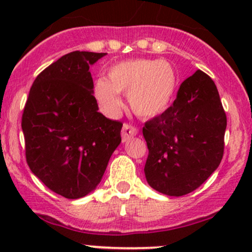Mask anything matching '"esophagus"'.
I'll use <instances>...</instances> for the list:
<instances>
[{
  "mask_svg": "<svg viewBox=\"0 0 252 252\" xmlns=\"http://www.w3.org/2000/svg\"><path fill=\"white\" fill-rule=\"evenodd\" d=\"M137 132H138V129L136 128V126H131V124H126V123L124 124L123 129H122V140H123V142H126V141H129L130 138L137 135Z\"/></svg>",
  "mask_w": 252,
  "mask_h": 252,
  "instance_id": "34e87169",
  "label": "esophagus"
}]
</instances>
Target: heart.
Listing matches in <instances>:
<instances>
[{
  "instance_id": "obj_1",
  "label": "heart",
  "mask_w": 252,
  "mask_h": 252,
  "mask_svg": "<svg viewBox=\"0 0 252 252\" xmlns=\"http://www.w3.org/2000/svg\"><path fill=\"white\" fill-rule=\"evenodd\" d=\"M178 73L172 63L160 59H131L112 65L105 78L94 82V99L104 114L114 116L126 94L130 109L142 118L163 114L174 99Z\"/></svg>"
}]
</instances>
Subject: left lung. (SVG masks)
<instances>
[{
  "label": "left lung",
  "mask_w": 252,
  "mask_h": 252,
  "mask_svg": "<svg viewBox=\"0 0 252 252\" xmlns=\"http://www.w3.org/2000/svg\"><path fill=\"white\" fill-rule=\"evenodd\" d=\"M226 115L215 82L198 70L180 85L172 106L144 124V174L150 187L170 196L198 189L220 163Z\"/></svg>",
  "instance_id": "8db88e82"
}]
</instances>
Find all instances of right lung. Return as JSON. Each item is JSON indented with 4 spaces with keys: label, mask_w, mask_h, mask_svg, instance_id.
<instances>
[{
    "label": "right lung",
    "mask_w": 252,
    "mask_h": 252,
    "mask_svg": "<svg viewBox=\"0 0 252 252\" xmlns=\"http://www.w3.org/2000/svg\"><path fill=\"white\" fill-rule=\"evenodd\" d=\"M106 53L71 52L32 85L22 115L26 158L57 194L79 199L96 189L120 146L123 124L98 112L90 66Z\"/></svg>",
    "instance_id": "add662e5"
}]
</instances>
